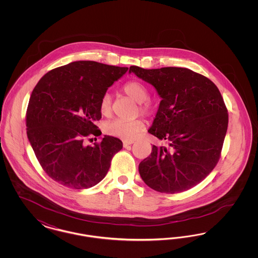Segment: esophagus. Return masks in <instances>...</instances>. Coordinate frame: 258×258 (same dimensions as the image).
I'll use <instances>...</instances> for the list:
<instances>
[{
	"instance_id": "esophagus-1",
	"label": "esophagus",
	"mask_w": 258,
	"mask_h": 258,
	"mask_svg": "<svg viewBox=\"0 0 258 258\" xmlns=\"http://www.w3.org/2000/svg\"><path fill=\"white\" fill-rule=\"evenodd\" d=\"M132 144H134L133 140H123V147H127V146H130Z\"/></svg>"
}]
</instances>
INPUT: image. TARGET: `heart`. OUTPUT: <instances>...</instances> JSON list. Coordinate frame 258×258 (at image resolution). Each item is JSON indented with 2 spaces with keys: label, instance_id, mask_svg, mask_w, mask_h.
<instances>
[{
  "label": "heart",
  "instance_id": "heart-1",
  "mask_svg": "<svg viewBox=\"0 0 258 258\" xmlns=\"http://www.w3.org/2000/svg\"><path fill=\"white\" fill-rule=\"evenodd\" d=\"M123 92L133 98L137 103H141L139 110L143 114L149 115L153 112V106L149 102H144L149 98L147 88L140 81H130L123 86ZM100 112L104 116L111 113V97L105 93L100 99ZM145 127V123L141 119L135 120H122L116 119L105 124V132L108 135L122 138L124 140H134L142 133Z\"/></svg>",
  "mask_w": 258,
  "mask_h": 258
}]
</instances>
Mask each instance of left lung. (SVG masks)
Listing matches in <instances>:
<instances>
[{"label":"left lung","instance_id":"obj_1","mask_svg":"<svg viewBox=\"0 0 258 258\" xmlns=\"http://www.w3.org/2000/svg\"><path fill=\"white\" fill-rule=\"evenodd\" d=\"M156 89L161 98L148 133L167 146L153 145L139 163V174L151 188L177 194L204 180L217 165L228 125L221 93L207 77L184 68L128 71Z\"/></svg>","mask_w":258,"mask_h":258}]
</instances>
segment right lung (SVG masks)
I'll return each mask as SVG.
<instances>
[{
    "label": "right lung",
    "instance_id": "add662e5",
    "mask_svg": "<svg viewBox=\"0 0 258 258\" xmlns=\"http://www.w3.org/2000/svg\"><path fill=\"white\" fill-rule=\"evenodd\" d=\"M127 70L73 61L50 71L33 90L26 114L27 136L41 167L57 183L89 188L107 174L122 141L109 135L94 146L83 141L88 135H101L95 124L101 118V97Z\"/></svg>",
    "mask_w": 258,
    "mask_h": 258
}]
</instances>
